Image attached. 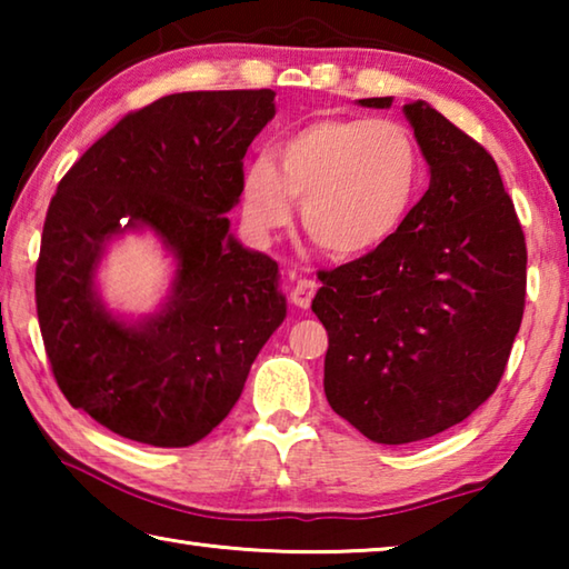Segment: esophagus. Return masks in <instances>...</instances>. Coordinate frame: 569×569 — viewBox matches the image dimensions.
I'll list each match as a JSON object with an SVG mask.
<instances>
[{"mask_svg": "<svg viewBox=\"0 0 569 569\" xmlns=\"http://www.w3.org/2000/svg\"><path fill=\"white\" fill-rule=\"evenodd\" d=\"M316 291H319V283L311 281V278H301V281H298V283L293 286L291 301H293L298 308H308V306H311V301H313Z\"/></svg>", "mask_w": 569, "mask_h": 569, "instance_id": "34e87169", "label": "esophagus"}]
</instances>
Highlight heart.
<instances>
[{
	"instance_id": "b5f03b06",
	"label": "heart",
	"mask_w": 569,
	"mask_h": 569,
	"mask_svg": "<svg viewBox=\"0 0 569 569\" xmlns=\"http://www.w3.org/2000/svg\"><path fill=\"white\" fill-rule=\"evenodd\" d=\"M421 160L407 124L387 118H319L250 162L240 186L243 220L258 236L288 226L301 203L306 236L336 258L387 243L417 203Z\"/></svg>"
}]
</instances>
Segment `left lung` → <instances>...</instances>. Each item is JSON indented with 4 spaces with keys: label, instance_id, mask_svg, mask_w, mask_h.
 <instances>
[{
    "label": "left lung",
    "instance_id": "8db88e82",
    "mask_svg": "<svg viewBox=\"0 0 569 569\" xmlns=\"http://www.w3.org/2000/svg\"><path fill=\"white\" fill-rule=\"evenodd\" d=\"M403 112L429 190L387 243L319 271L313 298L329 331L326 399L379 445L435 437L492 397L527 293L525 233L495 158L427 102Z\"/></svg>",
    "mask_w": 569,
    "mask_h": 569
}]
</instances>
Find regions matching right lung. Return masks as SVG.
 Here are the masks:
<instances>
[{"instance_id": "right-lung-1", "label": "right lung", "mask_w": 569, "mask_h": 569, "mask_svg": "<svg viewBox=\"0 0 569 569\" xmlns=\"http://www.w3.org/2000/svg\"><path fill=\"white\" fill-rule=\"evenodd\" d=\"M273 90L166 94L132 110L64 172L34 271L52 377L74 409L150 447L208 437L286 319L278 266L228 236L246 150L276 114ZM148 224L179 258L173 298L140 327L93 298L103 243Z\"/></svg>"}]
</instances>
